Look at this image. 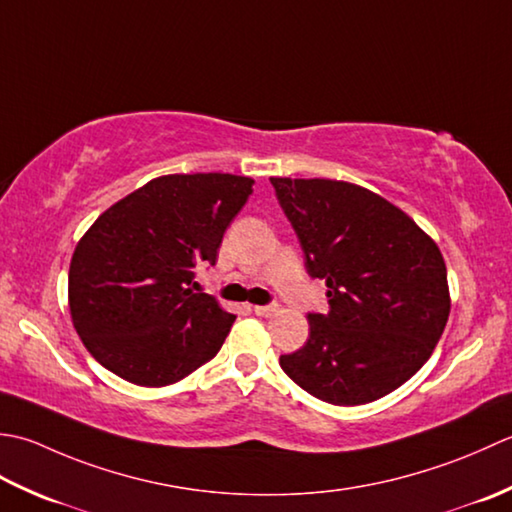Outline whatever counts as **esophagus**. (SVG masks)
Instances as JSON below:
<instances>
[{"mask_svg": "<svg viewBox=\"0 0 512 512\" xmlns=\"http://www.w3.org/2000/svg\"><path fill=\"white\" fill-rule=\"evenodd\" d=\"M276 311H278V305H256V307H254V314H256V316H265V318L274 316Z\"/></svg>", "mask_w": 512, "mask_h": 512, "instance_id": "obj_1", "label": "esophagus"}]
</instances>
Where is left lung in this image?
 Listing matches in <instances>:
<instances>
[{
  "label": "left lung",
  "mask_w": 512,
  "mask_h": 512,
  "mask_svg": "<svg viewBox=\"0 0 512 512\" xmlns=\"http://www.w3.org/2000/svg\"><path fill=\"white\" fill-rule=\"evenodd\" d=\"M305 252L327 283L329 311L309 314L305 347L280 367L314 398L380 400L422 369L442 338L451 296L440 247L400 207L331 179H271Z\"/></svg>",
  "instance_id": "8db88e82"
}]
</instances>
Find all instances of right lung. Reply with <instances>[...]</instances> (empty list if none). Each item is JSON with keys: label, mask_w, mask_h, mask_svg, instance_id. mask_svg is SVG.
<instances>
[{"label": "right lung", "mask_w": 512, "mask_h": 512, "mask_svg": "<svg viewBox=\"0 0 512 512\" xmlns=\"http://www.w3.org/2000/svg\"><path fill=\"white\" fill-rule=\"evenodd\" d=\"M254 181L168 174L103 212L75 247L72 325L99 364L139 387H168L212 360L234 314L198 291Z\"/></svg>", "instance_id": "1"}]
</instances>
